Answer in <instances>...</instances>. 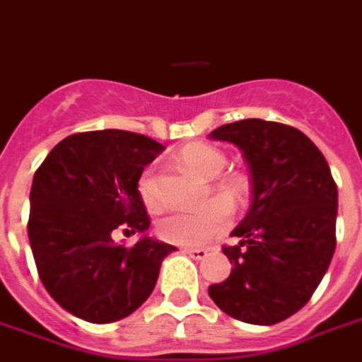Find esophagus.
I'll list each match as a JSON object with an SVG mask.
<instances>
[{
    "label": "esophagus",
    "instance_id": "obj_1",
    "mask_svg": "<svg viewBox=\"0 0 362 362\" xmlns=\"http://www.w3.org/2000/svg\"><path fill=\"white\" fill-rule=\"evenodd\" d=\"M186 255H189L191 258H195V260H204L208 257V249H202V247H186L184 249Z\"/></svg>",
    "mask_w": 362,
    "mask_h": 362
}]
</instances>
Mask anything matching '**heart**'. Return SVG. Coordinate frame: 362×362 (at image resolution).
I'll use <instances>...</instances> for the list:
<instances>
[{
  "instance_id": "obj_1",
  "label": "heart",
  "mask_w": 362,
  "mask_h": 362,
  "mask_svg": "<svg viewBox=\"0 0 362 362\" xmlns=\"http://www.w3.org/2000/svg\"><path fill=\"white\" fill-rule=\"evenodd\" d=\"M176 158L186 169L197 173L202 178H214L227 165V156L217 146L208 145V143H189L182 146ZM214 189L226 201L214 199L199 210L173 211L163 217L158 225L160 236L176 245L199 247L223 234L230 221V206L226 201L232 204H240L245 201V197L249 195V178L243 173H228L214 184ZM137 191H139L141 201L145 202L146 206L154 208L160 204V195H158L152 169H145L141 173L137 180Z\"/></svg>"
}]
</instances>
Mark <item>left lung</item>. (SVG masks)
I'll use <instances>...</instances> for the list:
<instances>
[{
  "label": "left lung",
  "mask_w": 362,
  "mask_h": 362,
  "mask_svg": "<svg viewBox=\"0 0 362 362\" xmlns=\"http://www.w3.org/2000/svg\"><path fill=\"white\" fill-rule=\"evenodd\" d=\"M211 139L243 152L251 171L252 202L223 245L232 267L208 288L214 303L232 318L273 325L313 298L337 245L339 193L318 146L281 122L243 119L223 124Z\"/></svg>",
  "instance_id": "left-lung-1"
}]
</instances>
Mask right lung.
<instances>
[{
  "label": "right lung",
  "instance_id": "obj_1",
  "mask_svg": "<svg viewBox=\"0 0 362 362\" xmlns=\"http://www.w3.org/2000/svg\"><path fill=\"white\" fill-rule=\"evenodd\" d=\"M163 151L124 130L64 137L33 176L28 234L38 277L64 310L90 324H111L145 303L173 245L148 236L124 247V234L151 227L137 191L141 173Z\"/></svg>",
  "mask_w": 362,
  "mask_h": 362
}]
</instances>
